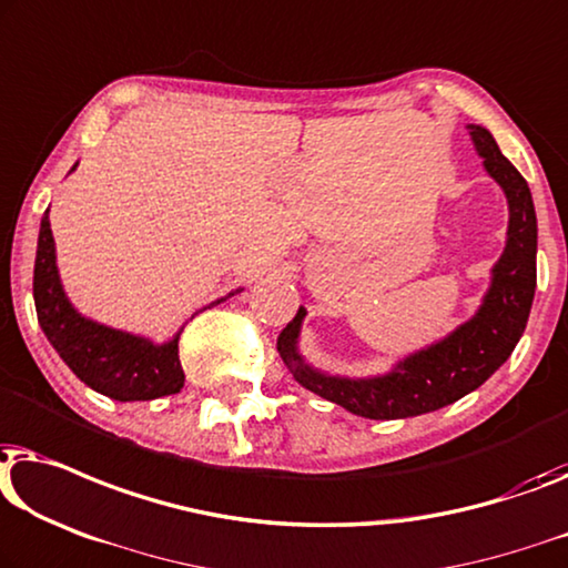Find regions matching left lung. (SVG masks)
Returning <instances> with one entry per match:
<instances>
[{
  "instance_id": "1",
  "label": "left lung",
  "mask_w": 568,
  "mask_h": 568,
  "mask_svg": "<svg viewBox=\"0 0 568 568\" xmlns=\"http://www.w3.org/2000/svg\"><path fill=\"white\" fill-rule=\"evenodd\" d=\"M484 169L503 186L509 207L507 243L491 268L481 307L446 338L402 358L389 374L348 379L312 368L297 348L304 307L278 335V356L304 389L368 420H399L454 405L497 372L528 325L536 294L538 223L528 182L509 163L487 128L468 125Z\"/></svg>"
}]
</instances>
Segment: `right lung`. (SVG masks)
<instances>
[{
	"label": "right lung",
	"instance_id": "right-lung-1",
	"mask_svg": "<svg viewBox=\"0 0 568 568\" xmlns=\"http://www.w3.org/2000/svg\"><path fill=\"white\" fill-rule=\"evenodd\" d=\"M32 297L45 338L59 351L63 364L94 392L118 402H143L176 394L184 386L179 333L166 343H153L94 323L73 310L55 266V241L48 210L40 220Z\"/></svg>",
	"mask_w": 568,
	"mask_h": 568
}]
</instances>
